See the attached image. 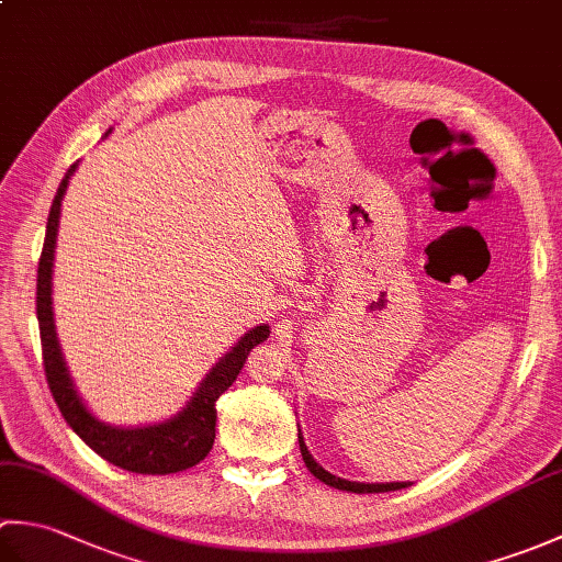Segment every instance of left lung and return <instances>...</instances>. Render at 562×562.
I'll return each mask as SVG.
<instances>
[{"label":"left lung","mask_w":562,"mask_h":562,"mask_svg":"<svg viewBox=\"0 0 562 562\" xmlns=\"http://www.w3.org/2000/svg\"><path fill=\"white\" fill-rule=\"evenodd\" d=\"M300 449H302V459L306 463V469L312 471L321 483H326L330 487H338V491H348V493H389V491H401V487H408L411 485V483H360V481L338 479V475H333L330 471H326L324 465H321L312 457V451H308L306 445H304L302 429H300Z\"/></svg>","instance_id":"1"}]
</instances>
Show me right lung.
<instances>
[{"instance_id": "obj_1", "label": "right lung", "mask_w": 562, "mask_h": 562, "mask_svg": "<svg viewBox=\"0 0 562 562\" xmlns=\"http://www.w3.org/2000/svg\"><path fill=\"white\" fill-rule=\"evenodd\" d=\"M109 135L111 130L103 137ZM77 166L79 161L69 166L63 183L57 188L50 217H47L45 244L38 262V296H35V312H38L47 386H50L53 398L67 425L75 429L101 459L113 465H121L125 471L145 475H166L186 471L210 453L214 445V423H217V408H214V403H217L222 393L234 384L238 369L244 367L248 352L262 340H268L270 326L260 324L244 333L234 348L224 357H220V362H214V367L205 374V379L200 381L193 396H190L183 408L176 415L166 417V420L137 427H121L99 420L79 396L75 379L69 374L63 348H59L57 340L53 312V266L59 229V207H63L69 178L77 171Z\"/></svg>"}]
</instances>
